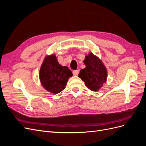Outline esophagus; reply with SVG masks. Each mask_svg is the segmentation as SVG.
Segmentation results:
<instances>
[{"label": "esophagus", "mask_w": 146, "mask_h": 146, "mask_svg": "<svg viewBox=\"0 0 146 146\" xmlns=\"http://www.w3.org/2000/svg\"><path fill=\"white\" fill-rule=\"evenodd\" d=\"M79 73V70H74L72 71V74L74 76H77Z\"/></svg>", "instance_id": "34e87169"}]
</instances>
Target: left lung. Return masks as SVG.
<instances>
[{"label":"left lung","mask_w":146,"mask_h":146,"mask_svg":"<svg viewBox=\"0 0 146 146\" xmlns=\"http://www.w3.org/2000/svg\"><path fill=\"white\" fill-rule=\"evenodd\" d=\"M83 62L86 68L80 70L78 76L90 90L98 91L107 80V69L98 57L92 53L86 56Z\"/></svg>","instance_id":"8db88e82"}]
</instances>
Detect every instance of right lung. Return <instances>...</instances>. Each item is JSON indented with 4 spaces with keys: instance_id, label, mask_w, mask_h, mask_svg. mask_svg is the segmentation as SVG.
<instances>
[{
    "instance_id": "1",
    "label": "right lung",
    "mask_w": 146,
    "mask_h": 146,
    "mask_svg": "<svg viewBox=\"0 0 146 146\" xmlns=\"http://www.w3.org/2000/svg\"><path fill=\"white\" fill-rule=\"evenodd\" d=\"M72 76L71 70L66 66H61L55 55L46 57L39 70L42 86L54 94L63 91L67 85L68 78Z\"/></svg>"
}]
</instances>
